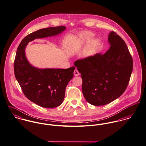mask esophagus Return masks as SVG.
I'll list each match as a JSON object with an SVG mask.
<instances>
[{"mask_svg":"<svg viewBox=\"0 0 146 146\" xmlns=\"http://www.w3.org/2000/svg\"><path fill=\"white\" fill-rule=\"evenodd\" d=\"M74 75L75 76H78L80 75V73H79V72L78 71L77 69H75L74 70Z\"/></svg>","mask_w":146,"mask_h":146,"instance_id":"obj_1","label":"esophagus"}]
</instances>
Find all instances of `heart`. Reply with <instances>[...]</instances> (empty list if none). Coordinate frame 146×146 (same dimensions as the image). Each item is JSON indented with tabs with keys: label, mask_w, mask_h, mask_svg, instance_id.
Returning <instances> with one entry per match:
<instances>
[{
	"label": "heart",
	"mask_w": 146,
	"mask_h": 146,
	"mask_svg": "<svg viewBox=\"0 0 146 146\" xmlns=\"http://www.w3.org/2000/svg\"><path fill=\"white\" fill-rule=\"evenodd\" d=\"M93 36L94 34L89 31H83L75 36V40L79 42H84L89 40L83 50L82 55L83 56L86 57L91 55L100 44V41L98 39L90 40Z\"/></svg>",
	"instance_id": "b5f03b06"
}]
</instances>
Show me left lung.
Returning a JSON list of instances; mask_svg holds the SVG:
<instances>
[{
  "mask_svg": "<svg viewBox=\"0 0 146 146\" xmlns=\"http://www.w3.org/2000/svg\"><path fill=\"white\" fill-rule=\"evenodd\" d=\"M108 40L111 46L104 54L74 63L81 74L84 97L95 106L108 104L120 97L127 88L133 70V59L123 38L111 31Z\"/></svg>",
  "mask_w": 146,
  "mask_h": 146,
  "instance_id": "left-lung-1",
  "label": "left lung"
}]
</instances>
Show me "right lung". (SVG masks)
Segmentation results:
<instances>
[{"mask_svg":"<svg viewBox=\"0 0 146 146\" xmlns=\"http://www.w3.org/2000/svg\"><path fill=\"white\" fill-rule=\"evenodd\" d=\"M65 29V27L60 26L38 30L27 35L17 50L14 62L16 78L25 96L43 108H56L62 104L66 87L73 77L76 68L44 69L35 68L27 60L25 49L30 41L35 38L54 36Z\"/></svg>","mask_w":146,"mask_h":146,"instance_id":"add662e5","label":"right lung"}]
</instances>
